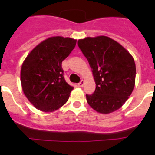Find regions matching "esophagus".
<instances>
[{"instance_id": "obj_1", "label": "esophagus", "mask_w": 155, "mask_h": 155, "mask_svg": "<svg viewBox=\"0 0 155 155\" xmlns=\"http://www.w3.org/2000/svg\"><path fill=\"white\" fill-rule=\"evenodd\" d=\"M84 81L81 80L80 82H79L78 84V87H83V86H84Z\"/></svg>"}]
</instances>
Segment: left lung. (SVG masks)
<instances>
[{
  "label": "left lung",
  "instance_id": "1",
  "mask_svg": "<svg viewBox=\"0 0 155 155\" xmlns=\"http://www.w3.org/2000/svg\"><path fill=\"white\" fill-rule=\"evenodd\" d=\"M78 44L92 68L96 84L94 93L86 94L88 105L104 114L120 109L135 84L133 57L116 41L103 35L80 39Z\"/></svg>",
  "mask_w": 155,
  "mask_h": 155
}]
</instances>
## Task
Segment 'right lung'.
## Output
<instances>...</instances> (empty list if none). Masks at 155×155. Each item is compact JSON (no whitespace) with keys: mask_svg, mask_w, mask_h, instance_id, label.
I'll use <instances>...</instances> for the list:
<instances>
[{"mask_svg":"<svg viewBox=\"0 0 155 155\" xmlns=\"http://www.w3.org/2000/svg\"><path fill=\"white\" fill-rule=\"evenodd\" d=\"M77 40L50 37L35 46L21 70L22 90L30 102L43 112H53L68 102L74 87L66 82L62 62L75 47Z\"/></svg>","mask_w":155,"mask_h":155,"instance_id":"right-lung-1","label":"right lung"}]
</instances>
